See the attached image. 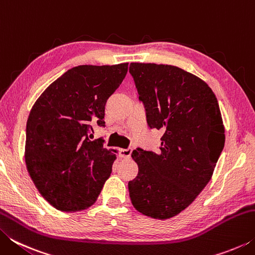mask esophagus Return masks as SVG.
Returning <instances> with one entry per match:
<instances>
[{
  "mask_svg": "<svg viewBox=\"0 0 255 255\" xmlns=\"http://www.w3.org/2000/svg\"><path fill=\"white\" fill-rule=\"evenodd\" d=\"M119 155H120V157H123V158H129L131 155V149L130 148H122L119 150Z\"/></svg>",
  "mask_w": 255,
  "mask_h": 255,
  "instance_id": "34e87169",
  "label": "esophagus"
}]
</instances>
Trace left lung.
Returning a JSON list of instances; mask_svg holds the SVG:
<instances>
[{
	"instance_id": "8db88e82",
	"label": "left lung",
	"mask_w": 255,
	"mask_h": 255,
	"mask_svg": "<svg viewBox=\"0 0 255 255\" xmlns=\"http://www.w3.org/2000/svg\"><path fill=\"white\" fill-rule=\"evenodd\" d=\"M149 128L164 133L157 153L138 148L129 197L147 217L169 219L192 204L213 176L225 144L219 105L208 84L173 65L131 63Z\"/></svg>"
}]
</instances>
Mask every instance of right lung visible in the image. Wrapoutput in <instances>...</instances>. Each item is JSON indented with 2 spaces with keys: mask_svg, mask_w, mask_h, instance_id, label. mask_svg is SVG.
<instances>
[{
  "mask_svg": "<svg viewBox=\"0 0 255 255\" xmlns=\"http://www.w3.org/2000/svg\"><path fill=\"white\" fill-rule=\"evenodd\" d=\"M128 63L80 65L54 81L37 99L27 122L24 159L44 199L65 213L85 210L109 179L117 149L91 141L105 126V106L122 84Z\"/></svg>",
  "mask_w": 255,
  "mask_h": 255,
  "instance_id": "add662e5",
  "label": "right lung"
}]
</instances>
